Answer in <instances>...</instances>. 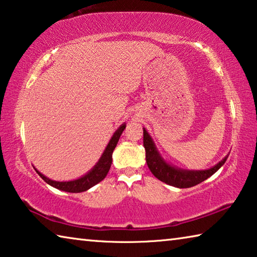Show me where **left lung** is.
Segmentation results:
<instances>
[{
	"instance_id": "left-lung-1",
	"label": "left lung",
	"mask_w": 257,
	"mask_h": 257,
	"mask_svg": "<svg viewBox=\"0 0 257 257\" xmlns=\"http://www.w3.org/2000/svg\"><path fill=\"white\" fill-rule=\"evenodd\" d=\"M143 129H144V147L146 152V162L151 172L159 180L165 182L167 185L177 187V188H189V187L201 184L204 180H206L207 178L214 175L225 163V161H227L229 156V154L225 155L224 159L221 160L219 163L210 169H206V170H185V169L177 168L175 165L168 163L161 156L160 152L156 149L154 141L150 136V134L147 133L145 128Z\"/></svg>"
}]
</instances>
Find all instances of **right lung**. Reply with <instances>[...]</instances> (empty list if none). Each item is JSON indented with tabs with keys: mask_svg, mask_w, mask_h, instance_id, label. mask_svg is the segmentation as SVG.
<instances>
[{
	"mask_svg": "<svg viewBox=\"0 0 257 257\" xmlns=\"http://www.w3.org/2000/svg\"><path fill=\"white\" fill-rule=\"evenodd\" d=\"M124 128H125V123H122L118 129L115 130V133L113 134L110 142H108V144L106 145L105 150H104L102 156L99 158L98 162L95 164L93 169H90L86 175L78 178V179L70 180V181H55L45 177L43 173L38 171L37 169H35V170H36V172L40 175V177L46 182V184L54 187L56 189L68 191V193H81V191L88 190L89 188H92L93 186L98 184V182H101L104 178L106 177L107 172L111 168L112 153L113 151H114L116 144H118L119 138L124 130Z\"/></svg>",
	"mask_w": 257,
	"mask_h": 257,
	"instance_id": "right-lung-1",
	"label": "right lung"
}]
</instances>
